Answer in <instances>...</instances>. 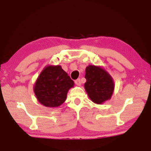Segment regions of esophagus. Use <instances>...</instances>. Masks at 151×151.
Listing matches in <instances>:
<instances>
[{
    "instance_id": "34e87169",
    "label": "esophagus",
    "mask_w": 151,
    "mask_h": 151,
    "mask_svg": "<svg viewBox=\"0 0 151 151\" xmlns=\"http://www.w3.org/2000/svg\"><path fill=\"white\" fill-rule=\"evenodd\" d=\"M75 83L77 86H81V81L80 78L76 79V80L75 81Z\"/></svg>"
}]
</instances>
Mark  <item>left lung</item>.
Returning <instances> with one entry per match:
<instances>
[{
    "mask_svg": "<svg viewBox=\"0 0 151 151\" xmlns=\"http://www.w3.org/2000/svg\"><path fill=\"white\" fill-rule=\"evenodd\" d=\"M85 88L93 103L103 104L110 100L113 94L114 83L107 71L100 66L88 65L85 70Z\"/></svg>",
    "mask_w": 151,
    "mask_h": 151,
    "instance_id": "1",
    "label": "left lung"
}]
</instances>
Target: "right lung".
<instances>
[{
    "label": "right lung",
    "mask_w": 151,
    "mask_h": 151,
    "mask_svg": "<svg viewBox=\"0 0 151 151\" xmlns=\"http://www.w3.org/2000/svg\"><path fill=\"white\" fill-rule=\"evenodd\" d=\"M74 85L60 65H47L40 73L33 89L40 104L55 108L66 101L68 91Z\"/></svg>",
    "instance_id": "add662e5"
}]
</instances>
